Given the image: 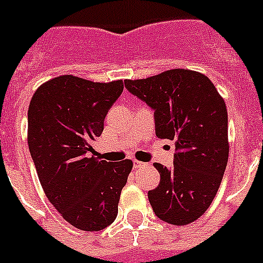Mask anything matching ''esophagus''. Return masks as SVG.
Returning a JSON list of instances; mask_svg holds the SVG:
<instances>
[{
    "label": "esophagus",
    "instance_id": "obj_1",
    "mask_svg": "<svg viewBox=\"0 0 263 263\" xmlns=\"http://www.w3.org/2000/svg\"><path fill=\"white\" fill-rule=\"evenodd\" d=\"M144 165H145V163H143V162L136 161V159H135V161H134V168H140V167H141V166H144Z\"/></svg>",
    "mask_w": 263,
    "mask_h": 263
}]
</instances>
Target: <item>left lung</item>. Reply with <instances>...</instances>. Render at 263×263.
Here are the masks:
<instances>
[{"instance_id":"8db88e82","label":"left lung","mask_w":263,"mask_h":263,"mask_svg":"<svg viewBox=\"0 0 263 263\" xmlns=\"http://www.w3.org/2000/svg\"><path fill=\"white\" fill-rule=\"evenodd\" d=\"M129 93L154 111L156 135L175 141L171 167L154 163L161 180L148 192L161 220L195 222L219 190L228 159L227 109L209 78L191 70H168L140 80H124Z\"/></svg>"}]
</instances>
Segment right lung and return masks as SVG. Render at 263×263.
Masks as SVG:
<instances>
[{
    "instance_id": "obj_1",
    "label": "right lung",
    "mask_w": 263,
    "mask_h": 263,
    "mask_svg": "<svg viewBox=\"0 0 263 263\" xmlns=\"http://www.w3.org/2000/svg\"><path fill=\"white\" fill-rule=\"evenodd\" d=\"M123 82L95 83L63 75L41 85L28 107V148L48 200L73 227L101 231L118 214L132 161L95 157L107 111Z\"/></svg>"
}]
</instances>
